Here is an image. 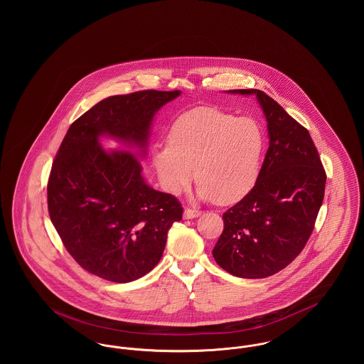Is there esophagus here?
Returning <instances> with one entry per match:
<instances>
[{
    "instance_id": "34e87169",
    "label": "esophagus",
    "mask_w": 364,
    "mask_h": 364,
    "mask_svg": "<svg viewBox=\"0 0 364 364\" xmlns=\"http://www.w3.org/2000/svg\"><path fill=\"white\" fill-rule=\"evenodd\" d=\"M200 214H202V211H199V210H196V208H187L184 210L183 217H184L186 220H191V218H196V217H199Z\"/></svg>"
}]
</instances>
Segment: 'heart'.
Masks as SVG:
<instances>
[{
    "label": "heart",
    "mask_w": 364,
    "mask_h": 364,
    "mask_svg": "<svg viewBox=\"0 0 364 364\" xmlns=\"http://www.w3.org/2000/svg\"><path fill=\"white\" fill-rule=\"evenodd\" d=\"M266 135L259 122L215 107H196L180 116L168 143L153 149V166L162 187L172 195L192 180L203 200L226 205L240 200L259 177Z\"/></svg>",
    "instance_id": "heart-1"
}]
</instances>
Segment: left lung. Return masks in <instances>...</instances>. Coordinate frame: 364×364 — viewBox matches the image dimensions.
Returning <instances> with one entry per match:
<instances>
[{"label": "left lung", "mask_w": 364, "mask_h": 364, "mask_svg": "<svg viewBox=\"0 0 364 364\" xmlns=\"http://www.w3.org/2000/svg\"><path fill=\"white\" fill-rule=\"evenodd\" d=\"M228 92L257 95L270 140L254 188L223 215L224 230L213 257L236 277H269L309 242L326 173L309 131L281 105L255 88Z\"/></svg>", "instance_id": "obj_1"}]
</instances>
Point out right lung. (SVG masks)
<instances>
[{
    "instance_id": "right-lung-1",
    "label": "right lung",
    "mask_w": 364,
    "mask_h": 364,
    "mask_svg": "<svg viewBox=\"0 0 364 364\" xmlns=\"http://www.w3.org/2000/svg\"><path fill=\"white\" fill-rule=\"evenodd\" d=\"M180 90H143L92 106L63 140L48 183V208L67 251L85 270L113 282H131L156 267L168 230L183 217L171 193L151 188L129 151L102 149L109 136L146 156L156 112Z\"/></svg>"
}]
</instances>
